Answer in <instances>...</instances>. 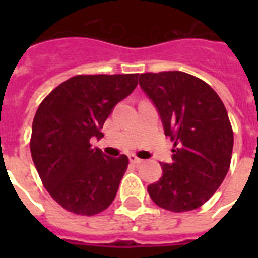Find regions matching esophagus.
Returning <instances> with one entry per match:
<instances>
[{
  "label": "esophagus",
  "mask_w": 258,
  "mask_h": 258,
  "mask_svg": "<svg viewBox=\"0 0 258 258\" xmlns=\"http://www.w3.org/2000/svg\"><path fill=\"white\" fill-rule=\"evenodd\" d=\"M130 162H131V163H134V165H139V163H142V162H143V159L138 158L137 155H130Z\"/></svg>",
  "instance_id": "34e87169"
}]
</instances>
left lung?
<instances>
[{"mask_svg":"<svg viewBox=\"0 0 258 258\" xmlns=\"http://www.w3.org/2000/svg\"><path fill=\"white\" fill-rule=\"evenodd\" d=\"M139 84L174 142L172 163H161L163 175L147 191L169 212L198 209L212 198L230 167L233 128L228 111L208 83L180 71L142 74Z\"/></svg>","mask_w":258,"mask_h":258,"instance_id":"obj_1","label":"left lung"}]
</instances>
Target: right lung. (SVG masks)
<instances>
[{
    "label": "right lung",
    "instance_id": "add662e5",
    "mask_svg": "<svg viewBox=\"0 0 258 258\" xmlns=\"http://www.w3.org/2000/svg\"><path fill=\"white\" fill-rule=\"evenodd\" d=\"M138 75H78L57 86L38 105L30 153L46 191L61 208L95 216L115 200L128 158L92 149L112 108L133 92Z\"/></svg>",
    "mask_w": 258,
    "mask_h": 258
}]
</instances>
